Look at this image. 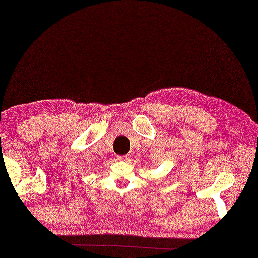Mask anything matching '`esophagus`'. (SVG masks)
<instances>
[{"mask_svg":"<svg viewBox=\"0 0 258 258\" xmlns=\"http://www.w3.org/2000/svg\"><path fill=\"white\" fill-rule=\"evenodd\" d=\"M117 158H118V161H123V162H127L130 158H131V156L130 155H119V156H117Z\"/></svg>","mask_w":258,"mask_h":258,"instance_id":"esophagus-1","label":"esophagus"}]
</instances>
